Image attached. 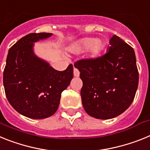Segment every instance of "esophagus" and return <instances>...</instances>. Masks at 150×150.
Instances as JSON below:
<instances>
[{"label":"esophagus","mask_w":150,"mask_h":150,"mask_svg":"<svg viewBox=\"0 0 150 150\" xmlns=\"http://www.w3.org/2000/svg\"><path fill=\"white\" fill-rule=\"evenodd\" d=\"M73 72H74V76L75 77H79V75H80V71L78 69L76 68H74V70H73Z\"/></svg>","instance_id":"34e87169"}]
</instances>
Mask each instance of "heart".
I'll return each instance as SVG.
<instances>
[{
    "label": "heart",
    "mask_w": 150,
    "mask_h": 150,
    "mask_svg": "<svg viewBox=\"0 0 150 150\" xmlns=\"http://www.w3.org/2000/svg\"><path fill=\"white\" fill-rule=\"evenodd\" d=\"M104 47V43L100 39L95 40L93 38H85L76 43L74 50L76 52H84L88 50L93 57L98 55Z\"/></svg>",
    "instance_id": "b5f03b06"
}]
</instances>
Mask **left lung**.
<instances>
[{
	"label": "left lung",
	"instance_id": "left-lung-1",
	"mask_svg": "<svg viewBox=\"0 0 150 150\" xmlns=\"http://www.w3.org/2000/svg\"><path fill=\"white\" fill-rule=\"evenodd\" d=\"M108 51L74 66L83 81L81 97L85 112L98 119L118 116L131 106L139 81L134 50L115 35Z\"/></svg>",
	"mask_w": 150,
	"mask_h": 150
}]
</instances>
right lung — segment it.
Instances as JSON below:
<instances>
[{"mask_svg": "<svg viewBox=\"0 0 150 150\" xmlns=\"http://www.w3.org/2000/svg\"><path fill=\"white\" fill-rule=\"evenodd\" d=\"M51 33H31L8 51L4 71L5 93L10 105L25 117L42 119L57 112L61 93L73 78V66L57 71L34 53V43Z\"/></svg>", "mask_w": 150, "mask_h": 150, "instance_id": "add662e5", "label": "right lung"}]
</instances>
